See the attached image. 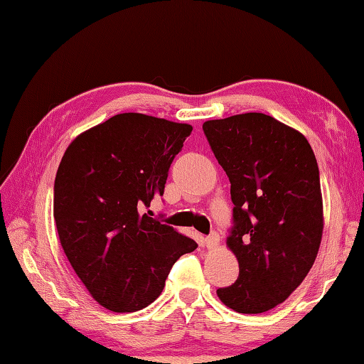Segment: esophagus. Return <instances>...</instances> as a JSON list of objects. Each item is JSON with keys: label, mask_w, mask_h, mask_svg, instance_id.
Returning a JSON list of instances; mask_svg holds the SVG:
<instances>
[{"label": "esophagus", "mask_w": 364, "mask_h": 364, "mask_svg": "<svg viewBox=\"0 0 364 364\" xmlns=\"http://www.w3.org/2000/svg\"><path fill=\"white\" fill-rule=\"evenodd\" d=\"M218 242H220V234H218L217 231H213L212 234H208V236L205 237V241H204V244H205V247H207V249H213V247H217Z\"/></svg>", "instance_id": "esophagus-1"}]
</instances>
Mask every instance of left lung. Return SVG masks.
Listing matches in <instances>:
<instances>
[{
	"instance_id": "8db88e82",
	"label": "left lung",
	"mask_w": 364,
	"mask_h": 364,
	"mask_svg": "<svg viewBox=\"0 0 364 364\" xmlns=\"http://www.w3.org/2000/svg\"><path fill=\"white\" fill-rule=\"evenodd\" d=\"M202 130L230 178L234 204L226 244L239 278L217 294L234 311H268L300 286L321 244L316 157L304 134L264 114L208 120Z\"/></svg>"
}]
</instances>
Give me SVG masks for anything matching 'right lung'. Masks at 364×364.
<instances>
[{
    "label": "right lung",
    "instance_id": "add662e5",
    "mask_svg": "<svg viewBox=\"0 0 364 364\" xmlns=\"http://www.w3.org/2000/svg\"><path fill=\"white\" fill-rule=\"evenodd\" d=\"M193 127L119 114L72 141L54 181L60 245L97 304L115 313L151 305L175 262L197 244L143 213L164 196Z\"/></svg>",
    "mask_w": 364,
    "mask_h": 364
}]
</instances>
